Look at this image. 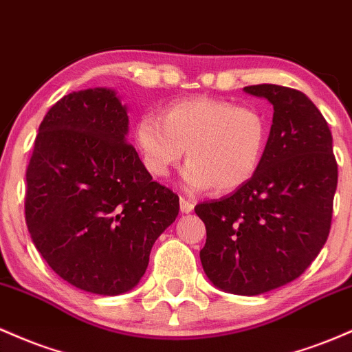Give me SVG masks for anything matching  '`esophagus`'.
<instances>
[{
	"label": "esophagus",
	"instance_id": "esophagus-1",
	"mask_svg": "<svg viewBox=\"0 0 352 352\" xmlns=\"http://www.w3.org/2000/svg\"><path fill=\"white\" fill-rule=\"evenodd\" d=\"M179 208H181V212H191L192 209H195V203L192 201L186 199V197H179Z\"/></svg>",
	"mask_w": 352,
	"mask_h": 352
}]
</instances>
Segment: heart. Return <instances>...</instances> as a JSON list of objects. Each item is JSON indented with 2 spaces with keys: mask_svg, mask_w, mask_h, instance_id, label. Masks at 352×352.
<instances>
[{
  "mask_svg": "<svg viewBox=\"0 0 352 352\" xmlns=\"http://www.w3.org/2000/svg\"><path fill=\"white\" fill-rule=\"evenodd\" d=\"M266 140L261 111L212 98L171 102L160 118L143 114L134 126V141L153 176H168L186 149L181 181L188 191L212 186L229 192L246 184L258 171Z\"/></svg>",
  "mask_w": 352,
  "mask_h": 352,
  "instance_id": "1",
  "label": "heart"
}]
</instances>
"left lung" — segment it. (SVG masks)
Instances as JSON below:
<instances>
[{"label":"left lung","instance_id":"1","mask_svg":"<svg viewBox=\"0 0 352 352\" xmlns=\"http://www.w3.org/2000/svg\"><path fill=\"white\" fill-rule=\"evenodd\" d=\"M274 108L258 171L231 196L201 203L199 252L209 281L256 296L294 281L324 246L333 219L338 163L333 134L314 102L278 85L244 88Z\"/></svg>","mask_w":352,"mask_h":352}]
</instances>
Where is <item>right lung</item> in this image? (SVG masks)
<instances>
[{
    "label": "right lung",
    "mask_w": 352,
    "mask_h": 352,
    "mask_svg": "<svg viewBox=\"0 0 352 352\" xmlns=\"http://www.w3.org/2000/svg\"><path fill=\"white\" fill-rule=\"evenodd\" d=\"M128 123L113 89L66 94L39 124L26 169L34 246L59 278L94 294L133 289L179 212L176 192L153 181L126 141Z\"/></svg>",
    "instance_id": "right-lung-1"
}]
</instances>
